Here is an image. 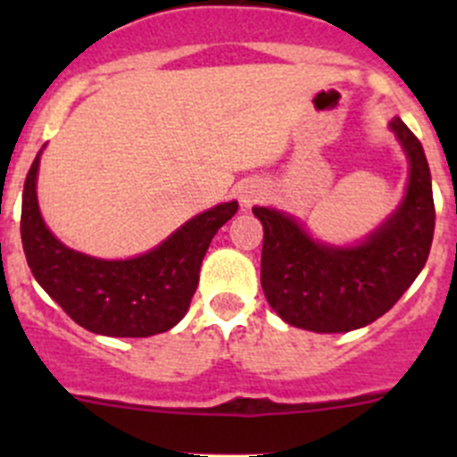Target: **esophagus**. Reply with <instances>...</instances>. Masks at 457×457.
I'll use <instances>...</instances> for the list:
<instances>
[{"instance_id":"obj_1","label":"esophagus","mask_w":457,"mask_h":457,"mask_svg":"<svg viewBox=\"0 0 457 457\" xmlns=\"http://www.w3.org/2000/svg\"><path fill=\"white\" fill-rule=\"evenodd\" d=\"M262 195H265V192H262V187L258 186V183H250V186H247L245 190H243L241 203L245 207H252V205H254V203H258V201L262 199Z\"/></svg>"}]
</instances>
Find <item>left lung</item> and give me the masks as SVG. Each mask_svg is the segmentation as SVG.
<instances>
[{
	"label": "left lung",
	"mask_w": 457,
	"mask_h": 457,
	"mask_svg": "<svg viewBox=\"0 0 457 457\" xmlns=\"http://www.w3.org/2000/svg\"><path fill=\"white\" fill-rule=\"evenodd\" d=\"M391 130L411 163L407 196L361 245H322L292 216L254 207L262 223V294L289 325L320 334L370 325L400 301L425 267L436 228L431 172L422 143L403 119L395 117Z\"/></svg>",
	"instance_id": "1"
}]
</instances>
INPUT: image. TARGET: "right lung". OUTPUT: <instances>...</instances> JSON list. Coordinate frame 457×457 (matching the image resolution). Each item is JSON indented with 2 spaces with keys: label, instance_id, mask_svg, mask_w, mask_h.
Segmentation results:
<instances>
[{
  "label": "right lung",
  "instance_id": "1",
  "mask_svg": "<svg viewBox=\"0 0 457 457\" xmlns=\"http://www.w3.org/2000/svg\"><path fill=\"white\" fill-rule=\"evenodd\" d=\"M32 161L21 199V243L37 283L77 325L114 338H145L168 331L186 316L199 285L203 256L234 212L223 203L187 220L147 254L101 261L62 245L46 228L37 205Z\"/></svg>",
  "mask_w": 457,
  "mask_h": 457
}]
</instances>
